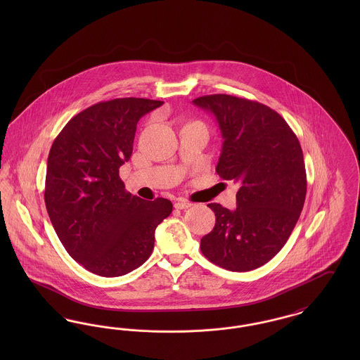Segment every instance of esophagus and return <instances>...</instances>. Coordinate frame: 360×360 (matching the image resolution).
<instances>
[{
  "label": "esophagus",
  "instance_id": "34e87169",
  "mask_svg": "<svg viewBox=\"0 0 360 360\" xmlns=\"http://www.w3.org/2000/svg\"><path fill=\"white\" fill-rule=\"evenodd\" d=\"M193 205L191 202H188V201H185V200H179V201H176L175 202V209H188L190 206Z\"/></svg>",
  "mask_w": 360,
  "mask_h": 360
}]
</instances>
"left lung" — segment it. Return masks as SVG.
Wrapping results in <instances>:
<instances>
[{
	"instance_id": "8db88e82",
	"label": "left lung",
	"mask_w": 360,
	"mask_h": 360,
	"mask_svg": "<svg viewBox=\"0 0 360 360\" xmlns=\"http://www.w3.org/2000/svg\"><path fill=\"white\" fill-rule=\"evenodd\" d=\"M219 122L223 150L216 167L240 185L236 209L209 204L216 225L201 251L229 271H251L281 251L307 195L301 144L289 124L267 105L228 94L193 100Z\"/></svg>"
}]
</instances>
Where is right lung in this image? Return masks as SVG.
<instances>
[{
	"label": "right lung",
	"instance_id": "obj_1",
	"mask_svg": "<svg viewBox=\"0 0 360 360\" xmlns=\"http://www.w3.org/2000/svg\"><path fill=\"white\" fill-rule=\"evenodd\" d=\"M163 101L115 98L89 106L52 143L44 201L70 257L101 276L141 266L172 201H144L125 190L119 169L134 150L137 121Z\"/></svg>",
	"mask_w": 360,
	"mask_h": 360
}]
</instances>
